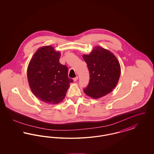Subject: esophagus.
<instances>
[{"label": "esophagus", "instance_id": "esophagus-1", "mask_svg": "<svg viewBox=\"0 0 154 154\" xmlns=\"http://www.w3.org/2000/svg\"><path fill=\"white\" fill-rule=\"evenodd\" d=\"M78 79H79V77L77 76V77H75V78H74L73 79V81H77V80H78Z\"/></svg>", "mask_w": 154, "mask_h": 154}]
</instances>
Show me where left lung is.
I'll return each instance as SVG.
<instances>
[{
	"label": "left lung",
	"instance_id": "1",
	"mask_svg": "<svg viewBox=\"0 0 154 154\" xmlns=\"http://www.w3.org/2000/svg\"><path fill=\"white\" fill-rule=\"evenodd\" d=\"M82 58L87 64L89 82L84 89L87 95L99 99L112 91L117 85L121 74V66L113 53L102 47L96 46L89 55Z\"/></svg>",
	"mask_w": 154,
	"mask_h": 154
}]
</instances>
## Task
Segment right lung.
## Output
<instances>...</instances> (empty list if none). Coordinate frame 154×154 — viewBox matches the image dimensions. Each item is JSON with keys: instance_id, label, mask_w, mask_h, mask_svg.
I'll return each instance as SVG.
<instances>
[{"instance_id": "add662e5", "label": "right lung", "mask_w": 154, "mask_h": 154, "mask_svg": "<svg viewBox=\"0 0 154 154\" xmlns=\"http://www.w3.org/2000/svg\"><path fill=\"white\" fill-rule=\"evenodd\" d=\"M60 52L51 45L40 47L30 59L27 69L30 88L40 100L58 104L65 97L70 83L68 69L59 63Z\"/></svg>"}]
</instances>
